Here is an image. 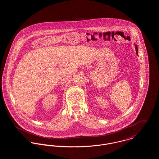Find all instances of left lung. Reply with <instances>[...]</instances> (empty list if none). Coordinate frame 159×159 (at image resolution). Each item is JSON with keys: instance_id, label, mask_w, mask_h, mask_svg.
Here are the masks:
<instances>
[{"instance_id": "obj_1", "label": "left lung", "mask_w": 159, "mask_h": 159, "mask_svg": "<svg viewBox=\"0 0 159 159\" xmlns=\"http://www.w3.org/2000/svg\"><path fill=\"white\" fill-rule=\"evenodd\" d=\"M135 49H136V54H137V55H138V47H137V45H135Z\"/></svg>"}]
</instances>
